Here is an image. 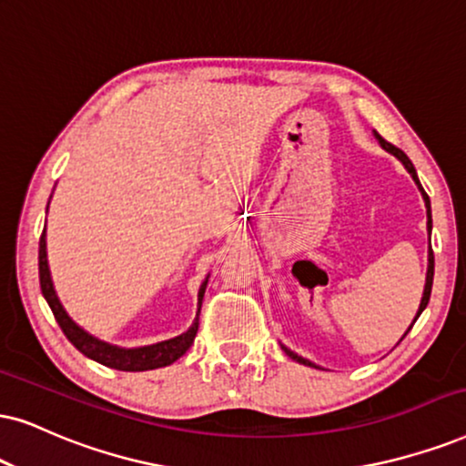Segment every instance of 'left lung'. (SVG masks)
<instances>
[{"label": "left lung", "mask_w": 466, "mask_h": 466, "mask_svg": "<svg viewBox=\"0 0 466 466\" xmlns=\"http://www.w3.org/2000/svg\"><path fill=\"white\" fill-rule=\"evenodd\" d=\"M376 135V139H379V144L382 146V150H387V152H391L393 157L398 158V161H402V165L406 167V172H409L410 176H413V180H415V185L420 187V191H421V196H423V202H426V208H428V232L430 229H432V213H430V198L426 196V191H423V187L420 185V178H417V172H415V167H413V163H410V158L404 155L402 150L400 148H396V146H391L390 141H385L380 137L379 133H374ZM432 277H434V253H432V249L428 251V273H426V286H423V297H421V303H420V309H417V316H415V320L417 318H420V314L423 309H426V305H428V301H430V292H432ZM415 320H413V325H415ZM410 325V327H413ZM410 327H409V331H410ZM406 331V333H409ZM404 333V335H406ZM404 335H402V339H404ZM400 339V341H402ZM281 349L286 350V355L290 357V359H294V361H299V363H303V365H311V368H318V365H314L309 361V359H303V357H299L297 352H292L290 349H286V346H281Z\"/></svg>", "instance_id": "8db88e82"}]
</instances>
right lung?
Masks as SVG:
<instances>
[{
    "mask_svg": "<svg viewBox=\"0 0 466 466\" xmlns=\"http://www.w3.org/2000/svg\"><path fill=\"white\" fill-rule=\"evenodd\" d=\"M38 275H40V290H43V297L46 299V303H49L57 325H60L70 344H73L79 352H84L87 359H94V361L107 365V368L122 370V372H146V370L165 368V365L174 363L176 359H180L187 350L191 349L199 327V309H202L206 284H208V277H206L198 292L196 320H193V325L187 329L185 333L178 335V338L157 341V344H150V346H141V349H120V346H111L107 341L94 338V335L84 331V329L76 325L73 318L66 314V309L62 308L60 299H57L56 288H53V281H51L49 262H46L45 232L43 237H40V245H38Z\"/></svg>",
    "mask_w": 466,
    "mask_h": 466,
    "instance_id": "1",
    "label": "right lung"
}]
</instances>
